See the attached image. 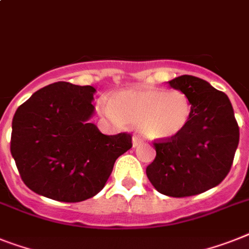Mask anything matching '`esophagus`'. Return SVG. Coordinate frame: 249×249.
Listing matches in <instances>:
<instances>
[{
  "label": "esophagus",
  "mask_w": 249,
  "mask_h": 249,
  "mask_svg": "<svg viewBox=\"0 0 249 249\" xmlns=\"http://www.w3.org/2000/svg\"><path fill=\"white\" fill-rule=\"evenodd\" d=\"M140 143H141V139H140L139 136H136V135H135V136L132 137V145H133V147L139 146Z\"/></svg>",
  "instance_id": "34e87169"
}]
</instances>
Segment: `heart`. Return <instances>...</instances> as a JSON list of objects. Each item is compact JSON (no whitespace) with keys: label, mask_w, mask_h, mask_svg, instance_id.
<instances>
[{"label":"heart","mask_w":249,"mask_h":249,"mask_svg":"<svg viewBox=\"0 0 249 249\" xmlns=\"http://www.w3.org/2000/svg\"><path fill=\"white\" fill-rule=\"evenodd\" d=\"M109 110L120 122L139 126L146 139L169 140L186 128L192 108L179 90L128 89L112 96Z\"/></svg>","instance_id":"b5f03b06"}]
</instances>
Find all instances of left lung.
<instances>
[{
	"label": "left lung",
	"instance_id": "8db88e82",
	"mask_svg": "<svg viewBox=\"0 0 249 249\" xmlns=\"http://www.w3.org/2000/svg\"><path fill=\"white\" fill-rule=\"evenodd\" d=\"M169 85L190 99L191 118L178 136L154 141L157 157L147 165L146 176L165 196H195L228 176L239 142V127L227 94L205 80L182 75Z\"/></svg>",
	"mask_w": 249,
	"mask_h": 249
}]
</instances>
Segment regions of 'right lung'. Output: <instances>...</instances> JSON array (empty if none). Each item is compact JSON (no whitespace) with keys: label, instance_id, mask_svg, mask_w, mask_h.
Masks as SVG:
<instances>
[{"label":"right lung","instance_id":"1","mask_svg":"<svg viewBox=\"0 0 249 249\" xmlns=\"http://www.w3.org/2000/svg\"><path fill=\"white\" fill-rule=\"evenodd\" d=\"M95 89L58 81L22 103L12 118L11 155L22 182L36 194L80 202L106 186L132 136L103 135L90 117Z\"/></svg>","mask_w":249,"mask_h":249}]
</instances>
